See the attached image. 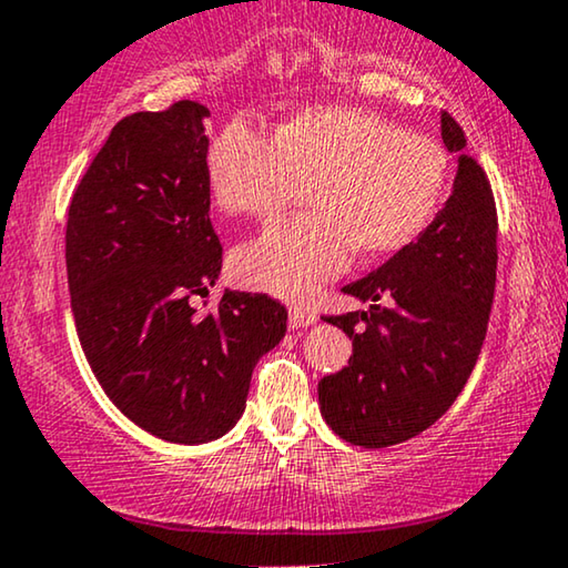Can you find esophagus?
<instances>
[{
    "mask_svg": "<svg viewBox=\"0 0 568 568\" xmlns=\"http://www.w3.org/2000/svg\"><path fill=\"white\" fill-rule=\"evenodd\" d=\"M287 324H291V329H306V326L316 324V314L306 306H293L287 311Z\"/></svg>",
    "mask_w": 568,
    "mask_h": 568,
    "instance_id": "esophagus-1",
    "label": "esophagus"
}]
</instances>
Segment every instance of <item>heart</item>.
<instances>
[{
    "label": "heart",
    "instance_id": "obj_1",
    "mask_svg": "<svg viewBox=\"0 0 568 568\" xmlns=\"http://www.w3.org/2000/svg\"><path fill=\"white\" fill-rule=\"evenodd\" d=\"M311 180V211L244 244L239 283L285 301H308L361 250L386 260L425 234L447 187V156L433 139L373 110L314 105L275 135L244 121L207 149V185L223 211L270 221Z\"/></svg>",
    "mask_w": 568,
    "mask_h": 568
}]
</instances>
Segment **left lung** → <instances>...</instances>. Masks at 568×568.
Instances as JSON below:
<instances>
[{"label":"left lung","instance_id":"1","mask_svg":"<svg viewBox=\"0 0 568 568\" xmlns=\"http://www.w3.org/2000/svg\"><path fill=\"white\" fill-rule=\"evenodd\" d=\"M458 154L453 190L425 234L386 265L342 287L367 311L324 316L353 339V357L318 381L322 414L342 440L388 447L435 425L481 353L497 283V207L466 133L440 115ZM378 300H390L381 307Z\"/></svg>","mask_w":568,"mask_h":568}]
</instances>
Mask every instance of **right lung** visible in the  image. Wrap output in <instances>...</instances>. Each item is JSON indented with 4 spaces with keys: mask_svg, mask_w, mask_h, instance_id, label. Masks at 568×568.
<instances>
[{
    "mask_svg": "<svg viewBox=\"0 0 568 568\" xmlns=\"http://www.w3.org/2000/svg\"><path fill=\"white\" fill-rule=\"evenodd\" d=\"M211 110L180 100L110 131L69 205L67 275L77 334L118 409L166 443L201 445L244 414L252 371L285 337L287 311L260 293L223 291L211 226Z\"/></svg>",
    "mask_w": 568,
    "mask_h": 568,
    "instance_id": "obj_1",
    "label": "right lung"
}]
</instances>
